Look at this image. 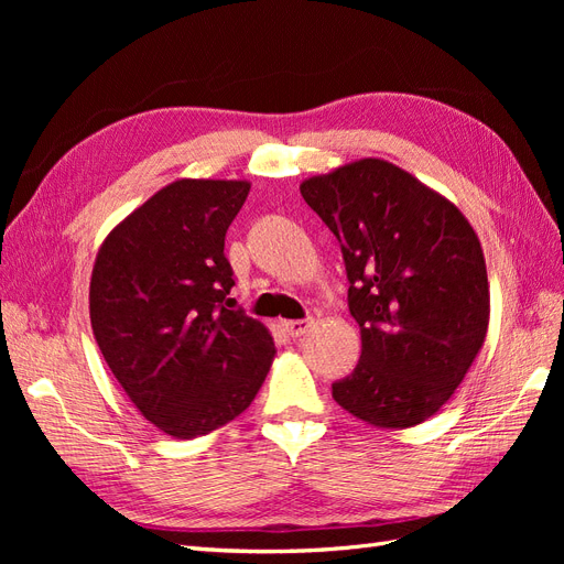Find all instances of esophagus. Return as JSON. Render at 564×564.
<instances>
[{
    "mask_svg": "<svg viewBox=\"0 0 564 564\" xmlns=\"http://www.w3.org/2000/svg\"><path fill=\"white\" fill-rule=\"evenodd\" d=\"M313 327H315L313 319H292V322H284V329H286V334L292 336V338H299V336H303V334H308Z\"/></svg>",
    "mask_w": 564,
    "mask_h": 564,
    "instance_id": "obj_1",
    "label": "esophagus"
}]
</instances>
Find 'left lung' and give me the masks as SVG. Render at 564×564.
Returning a JSON list of instances; mask_svg holds the SVG:
<instances>
[{
	"mask_svg": "<svg viewBox=\"0 0 564 564\" xmlns=\"http://www.w3.org/2000/svg\"><path fill=\"white\" fill-rule=\"evenodd\" d=\"M336 235L362 355L332 386L348 414L388 431L429 421L464 381L489 327L480 240L454 202L379 158L301 183Z\"/></svg>",
	"mask_w": 564,
	"mask_h": 564,
	"instance_id": "left-lung-1",
	"label": "left lung"
}]
</instances>
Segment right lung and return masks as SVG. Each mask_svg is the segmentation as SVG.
<instances>
[{
	"mask_svg": "<svg viewBox=\"0 0 564 564\" xmlns=\"http://www.w3.org/2000/svg\"><path fill=\"white\" fill-rule=\"evenodd\" d=\"M249 187L178 178L119 220L96 253V344L133 406L176 440L240 416L278 352L259 319L226 308V230Z\"/></svg>",
	"mask_w": 564,
	"mask_h": 564,
	"instance_id": "add662e5",
	"label": "right lung"
}]
</instances>
